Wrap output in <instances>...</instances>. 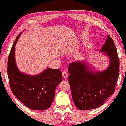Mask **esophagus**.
<instances>
[{
  "instance_id": "esophagus-1",
  "label": "esophagus",
  "mask_w": 126,
  "mask_h": 126,
  "mask_svg": "<svg viewBox=\"0 0 126 126\" xmlns=\"http://www.w3.org/2000/svg\"><path fill=\"white\" fill-rule=\"evenodd\" d=\"M62 76H63V78H64V79H67L68 78V74L67 73V72L63 71L62 73Z\"/></svg>"
}]
</instances>
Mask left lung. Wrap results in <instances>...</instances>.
Segmentation results:
<instances>
[{
  "label": "left lung",
  "instance_id": "8db88e82",
  "mask_svg": "<svg viewBox=\"0 0 126 126\" xmlns=\"http://www.w3.org/2000/svg\"><path fill=\"white\" fill-rule=\"evenodd\" d=\"M100 52H104L110 60L103 71H93L85 62L75 61L68 67L69 83L72 98L76 107L82 110L101 106L114 93L119 75V58L115 45L110 36Z\"/></svg>",
  "mask_w": 126,
  "mask_h": 126
}]
</instances>
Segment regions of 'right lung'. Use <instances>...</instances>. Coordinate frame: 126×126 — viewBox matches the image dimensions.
<instances>
[{
    "instance_id": "add662e5",
    "label": "right lung",
    "mask_w": 126,
    "mask_h": 126,
    "mask_svg": "<svg viewBox=\"0 0 126 126\" xmlns=\"http://www.w3.org/2000/svg\"><path fill=\"white\" fill-rule=\"evenodd\" d=\"M22 33L16 38L8 58L7 75L12 93L27 107L45 110L51 106L57 85L62 81L61 71L47 68L37 75L20 71L15 61V46Z\"/></svg>"
}]
</instances>
